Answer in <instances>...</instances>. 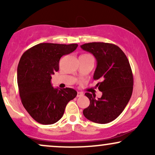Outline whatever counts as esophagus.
I'll use <instances>...</instances> for the list:
<instances>
[{"label": "esophagus", "mask_w": 155, "mask_h": 155, "mask_svg": "<svg viewBox=\"0 0 155 155\" xmlns=\"http://www.w3.org/2000/svg\"><path fill=\"white\" fill-rule=\"evenodd\" d=\"M83 95H84L83 92H77V97H81V96H83Z\"/></svg>", "instance_id": "1"}]
</instances>
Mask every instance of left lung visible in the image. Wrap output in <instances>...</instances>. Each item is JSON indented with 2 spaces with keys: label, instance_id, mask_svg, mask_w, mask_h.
Instances as JSON below:
<instances>
[{
  "label": "left lung",
  "instance_id": "1",
  "mask_svg": "<svg viewBox=\"0 0 155 155\" xmlns=\"http://www.w3.org/2000/svg\"><path fill=\"white\" fill-rule=\"evenodd\" d=\"M92 53L97 61L93 79L100 80L96 86L102 92L100 98L85 93L90 101L84 116L95 123L106 124L120 115L128 104L133 88V76L128 59L122 49L113 44L92 42L81 46Z\"/></svg>",
  "mask_w": 155,
  "mask_h": 155
}]
</instances>
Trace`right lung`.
I'll return each mask as SVG.
<instances>
[{"instance_id": "add662e5", "label": "right lung", "mask_w": 155, "mask_h": 155, "mask_svg": "<svg viewBox=\"0 0 155 155\" xmlns=\"http://www.w3.org/2000/svg\"><path fill=\"white\" fill-rule=\"evenodd\" d=\"M77 44L41 43L25 51L17 67V84L26 111L38 123L51 124L63 117L68 103L76 97L72 88H54L51 75L59 70L62 56L71 53Z\"/></svg>"}]
</instances>
